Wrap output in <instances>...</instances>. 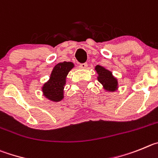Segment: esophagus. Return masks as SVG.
<instances>
[{
    "instance_id": "obj_1",
    "label": "esophagus",
    "mask_w": 158,
    "mask_h": 158,
    "mask_svg": "<svg viewBox=\"0 0 158 158\" xmlns=\"http://www.w3.org/2000/svg\"><path fill=\"white\" fill-rule=\"evenodd\" d=\"M86 67H87V63H81L79 64V68L82 69H86Z\"/></svg>"
}]
</instances>
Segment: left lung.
<instances>
[{"instance_id": "left-lung-1", "label": "left lung", "mask_w": 158, "mask_h": 158, "mask_svg": "<svg viewBox=\"0 0 158 158\" xmlns=\"http://www.w3.org/2000/svg\"><path fill=\"white\" fill-rule=\"evenodd\" d=\"M95 70L98 74L99 82L103 85L104 88L109 91H114L117 89V79L114 78L112 75V72L104 69L103 67L97 65L95 67Z\"/></svg>"}]
</instances>
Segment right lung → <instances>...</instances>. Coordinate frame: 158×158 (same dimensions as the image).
Masks as SVG:
<instances>
[{
    "label": "right lung",
    "instance_id": "add662e5",
    "mask_svg": "<svg viewBox=\"0 0 158 158\" xmlns=\"http://www.w3.org/2000/svg\"><path fill=\"white\" fill-rule=\"evenodd\" d=\"M74 67L72 62L59 63L53 68L49 80L45 82L42 87V91L48 99L53 102H59L64 98L66 77L71 69Z\"/></svg>",
    "mask_w": 158,
    "mask_h": 158
}]
</instances>
